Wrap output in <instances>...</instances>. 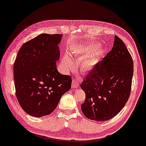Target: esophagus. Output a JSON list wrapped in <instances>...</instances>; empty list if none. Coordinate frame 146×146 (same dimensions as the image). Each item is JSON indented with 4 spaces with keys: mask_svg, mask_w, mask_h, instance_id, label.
Here are the masks:
<instances>
[{
    "mask_svg": "<svg viewBox=\"0 0 146 146\" xmlns=\"http://www.w3.org/2000/svg\"><path fill=\"white\" fill-rule=\"evenodd\" d=\"M79 84L80 83L78 81V80L74 79L72 80V87H74V88H77L78 86H79Z\"/></svg>",
    "mask_w": 146,
    "mask_h": 146,
    "instance_id": "obj_1",
    "label": "esophagus"
}]
</instances>
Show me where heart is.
Listing matches in <instances>:
<instances>
[{
  "instance_id": "heart-1",
  "label": "heart",
  "mask_w": 146,
  "mask_h": 146,
  "mask_svg": "<svg viewBox=\"0 0 146 146\" xmlns=\"http://www.w3.org/2000/svg\"><path fill=\"white\" fill-rule=\"evenodd\" d=\"M96 46H91L90 48L82 49V51H84V52H87V51H95L96 50ZM62 62L64 66L66 68L70 69V68H73L74 66L73 61L72 60V59H70V57H69V56L64 55L63 58H62ZM92 66H93V60L91 59H88V60H85V61H84V62H83V64H82L83 68H84L85 70H89V69L92 67Z\"/></svg>"
}]
</instances>
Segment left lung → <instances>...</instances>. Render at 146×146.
<instances>
[{
	"instance_id": "left-lung-1",
	"label": "left lung",
	"mask_w": 146,
	"mask_h": 146,
	"mask_svg": "<svg viewBox=\"0 0 146 146\" xmlns=\"http://www.w3.org/2000/svg\"><path fill=\"white\" fill-rule=\"evenodd\" d=\"M133 67L126 46L115 36L111 51L93 66L80 85L86 93L81 108L87 118L107 121L121 110L131 95Z\"/></svg>"
}]
</instances>
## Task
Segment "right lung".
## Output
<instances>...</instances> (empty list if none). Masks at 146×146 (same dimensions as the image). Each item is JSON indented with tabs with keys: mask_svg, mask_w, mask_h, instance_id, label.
I'll return each mask as SVG.
<instances>
[{
	"mask_svg": "<svg viewBox=\"0 0 146 146\" xmlns=\"http://www.w3.org/2000/svg\"><path fill=\"white\" fill-rule=\"evenodd\" d=\"M62 35L42 34L22 45L13 64L15 95L21 108L40 117L54 111L72 78L57 69Z\"/></svg>",
	"mask_w": 146,
	"mask_h": 146,
	"instance_id": "add662e5",
	"label": "right lung"
}]
</instances>
